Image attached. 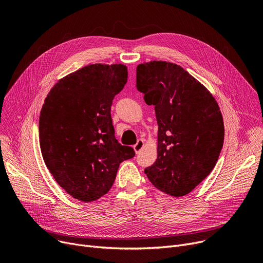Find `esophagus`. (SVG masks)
I'll return each mask as SVG.
<instances>
[{"label": "esophagus", "mask_w": 263, "mask_h": 263, "mask_svg": "<svg viewBox=\"0 0 263 263\" xmlns=\"http://www.w3.org/2000/svg\"><path fill=\"white\" fill-rule=\"evenodd\" d=\"M144 145H145V142L143 141V139H138L137 143L133 146V149H134V151H135L136 153H138L139 151H141V150L143 149Z\"/></svg>", "instance_id": "esophagus-1"}]
</instances>
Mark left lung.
Segmentation results:
<instances>
[{"label": "left lung", "mask_w": 263, "mask_h": 263, "mask_svg": "<svg viewBox=\"0 0 263 263\" xmlns=\"http://www.w3.org/2000/svg\"><path fill=\"white\" fill-rule=\"evenodd\" d=\"M136 87L154 106L157 159L145 169L150 182L184 197L212 172L224 142L223 117L213 94L187 71L166 61L136 67Z\"/></svg>", "instance_id": "obj_1"}]
</instances>
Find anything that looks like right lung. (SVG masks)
I'll list each match as a JSON object with an SVG mask.
<instances>
[{"instance_id":"obj_1","label":"right lung","mask_w":263,"mask_h":263,"mask_svg":"<svg viewBox=\"0 0 263 263\" xmlns=\"http://www.w3.org/2000/svg\"><path fill=\"white\" fill-rule=\"evenodd\" d=\"M128 80L124 64H89L61 78L47 94L39 118L40 148L55 181L89 203L111 189L119 164L133 148L114 135L112 100Z\"/></svg>"}]
</instances>
